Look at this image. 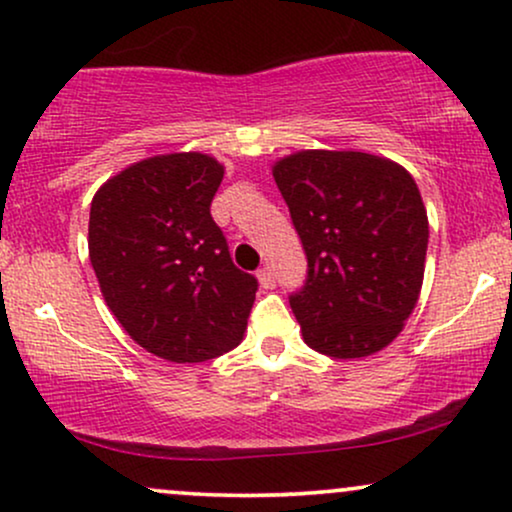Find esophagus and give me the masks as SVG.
I'll return each instance as SVG.
<instances>
[{"label":"esophagus","mask_w":512,"mask_h":512,"mask_svg":"<svg viewBox=\"0 0 512 512\" xmlns=\"http://www.w3.org/2000/svg\"><path fill=\"white\" fill-rule=\"evenodd\" d=\"M257 281H260L262 288H274V272L269 267H262L257 272Z\"/></svg>","instance_id":"esophagus-1"}]
</instances>
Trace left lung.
<instances>
[{"label": "left lung", "instance_id": "obj_1", "mask_svg": "<svg viewBox=\"0 0 512 512\" xmlns=\"http://www.w3.org/2000/svg\"><path fill=\"white\" fill-rule=\"evenodd\" d=\"M272 174L310 267L291 298L303 341L334 360L391 346L424 281L429 219L415 178L360 150H298Z\"/></svg>", "mask_w": 512, "mask_h": 512}]
</instances>
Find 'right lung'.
<instances>
[{
	"mask_svg": "<svg viewBox=\"0 0 512 512\" xmlns=\"http://www.w3.org/2000/svg\"><path fill=\"white\" fill-rule=\"evenodd\" d=\"M224 164L205 152L133 162L97 188L88 250L104 303L169 362H207L243 341L257 279L231 262L209 205Z\"/></svg>",
	"mask_w": 512,
	"mask_h": 512,
	"instance_id": "obj_1",
	"label": "right lung"
}]
</instances>
